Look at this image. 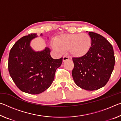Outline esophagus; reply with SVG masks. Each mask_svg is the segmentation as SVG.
Segmentation results:
<instances>
[{
  "mask_svg": "<svg viewBox=\"0 0 121 121\" xmlns=\"http://www.w3.org/2000/svg\"><path fill=\"white\" fill-rule=\"evenodd\" d=\"M68 60H69V57L66 56H64L63 57V59H62L63 62H65V61Z\"/></svg>",
  "mask_w": 121,
  "mask_h": 121,
  "instance_id": "obj_1",
  "label": "esophagus"
}]
</instances>
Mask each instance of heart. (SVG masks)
<instances>
[{
    "label": "heart",
    "instance_id": "heart-1",
    "mask_svg": "<svg viewBox=\"0 0 121 121\" xmlns=\"http://www.w3.org/2000/svg\"><path fill=\"white\" fill-rule=\"evenodd\" d=\"M54 50H67L71 56L79 58L89 52L91 46V39L86 34H63L58 36L52 44Z\"/></svg>",
    "mask_w": 121,
    "mask_h": 121
}]
</instances>
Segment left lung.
Returning <instances> with one entry per match:
<instances>
[{
  "instance_id": "1",
  "label": "left lung",
  "mask_w": 121,
  "mask_h": 121,
  "mask_svg": "<svg viewBox=\"0 0 121 121\" xmlns=\"http://www.w3.org/2000/svg\"><path fill=\"white\" fill-rule=\"evenodd\" d=\"M91 47L86 54L73 58L72 76L78 86L93 91L104 86L113 71L115 59L110 43L99 34L89 32Z\"/></svg>"
}]
</instances>
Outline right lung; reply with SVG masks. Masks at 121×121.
Segmentation results:
<instances>
[{
	"mask_svg": "<svg viewBox=\"0 0 121 121\" xmlns=\"http://www.w3.org/2000/svg\"><path fill=\"white\" fill-rule=\"evenodd\" d=\"M36 37L37 34H30L18 40L10 51L8 65L10 76L17 87L32 95L39 94L50 86L56 69L62 62V58L53 59L51 56L48 47L35 51L30 42Z\"/></svg>",
	"mask_w": 121,
	"mask_h": 121,
	"instance_id": "obj_1",
	"label": "right lung"
}]
</instances>
